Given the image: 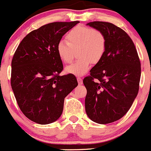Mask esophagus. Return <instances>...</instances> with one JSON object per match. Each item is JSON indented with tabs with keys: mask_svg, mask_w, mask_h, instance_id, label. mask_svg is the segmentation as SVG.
<instances>
[{
	"mask_svg": "<svg viewBox=\"0 0 151 151\" xmlns=\"http://www.w3.org/2000/svg\"><path fill=\"white\" fill-rule=\"evenodd\" d=\"M77 82H78L79 85H82L83 84V79L81 78L80 77H77Z\"/></svg>",
	"mask_w": 151,
	"mask_h": 151,
	"instance_id": "esophagus-1",
	"label": "esophagus"
}]
</instances>
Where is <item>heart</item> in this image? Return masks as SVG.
Masks as SVG:
<instances>
[{
	"mask_svg": "<svg viewBox=\"0 0 151 151\" xmlns=\"http://www.w3.org/2000/svg\"><path fill=\"white\" fill-rule=\"evenodd\" d=\"M66 41L57 44L56 52L64 63H71L77 52L78 60L66 68L67 73L74 75L85 74L91 63L101 61L106 52V36L98 29L78 25L67 33Z\"/></svg>",
	"mask_w": 151,
	"mask_h": 151,
	"instance_id": "obj_1",
	"label": "heart"
}]
</instances>
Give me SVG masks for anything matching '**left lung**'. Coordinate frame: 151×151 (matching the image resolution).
I'll use <instances>...</instances> for the list:
<instances>
[{
	"mask_svg": "<svg viewBox=\"0 0 151 151\" xmlns=\"http://www.w3.org/2000/svg\"><path fill=\"white\" fill-rule=\"evenodd\" d=\"M88 25L104 33L106 49L101 61L83 80L85 111L93 121L106 124L124 116L137 96L140 60L133 41L123 29L100 21Z\"/></svg>",
	"mask_w": 151,
	"mask_h": 151,
	"instance_id": "8db88e82",
	"label": "left lung"
}]
</instances>
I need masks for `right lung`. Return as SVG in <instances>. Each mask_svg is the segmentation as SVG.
Segmentation results:
<instances>
[{
    "label": "right lung",
    "mask_w": 151,
    "mask_h": 151,
    "mask_svg": "<svg viewBox=\"0 0 151 151\" xmlns=\"http://www.w3.org/2000/svg\"><path fill=\"white\" fill-rule=\"evenodd\" d=\"M79 22H51L32 30L14 54L11 85L20 110L33 122L48 124L57 121L65 97L78 85L74 74L59 75L63 66L56 45Z\"/></svg>",
    "instance_id": "obj_1"
}]
</instances>
